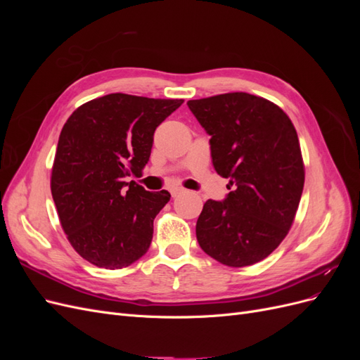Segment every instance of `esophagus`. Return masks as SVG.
Masks as SVG:
<instances>
[{"instance_id": "obj_1", "label": "esophagus", "mask_w": 360, "mask_h": 360, "mask_svg": "<svg viewBox=\"0 0 360 360\" xmlns=\"http://www.w3.org/2000/svg\"><path fill=\"white\" fill-rule=\"evenodd\" d=\"M184 191L183 188H174V189H171V195H172V198H177V197H180V195H183Z\"/></svg>"}]
</instances>
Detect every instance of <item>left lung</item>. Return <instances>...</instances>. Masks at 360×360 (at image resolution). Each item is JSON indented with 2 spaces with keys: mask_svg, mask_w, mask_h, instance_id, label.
Masks as SVG:
<instances>
[{
  "mask_svg": "<svg viewBox=\"0 0 360 360\" xmlns=\"http://www.w3.org/2000/svg\"><path fill=\"white\" fill-rule=\"evenodd\" d=\"M188 106L212 136L216 172L233 189L224 201H205L197 240L225 266L255 264L284 240L300 202L304 167L296 129L278 105L248 93Z\"/></svg>",
  "mask_w": 360,
  "mask_h": 360,
  "instance_id": "left-lung-1",
  "label": "left lung"
}]
</instances>
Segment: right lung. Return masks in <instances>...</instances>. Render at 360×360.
<instances>
[{
  "instance_id": "1",
  "label": "right lung",
  "mask_w": 360,
  "mask_h": 360,
  "mask_svg": "<svg viewBox=\"0 0 360 360\" xmlns=\"http://www.w3.org/2000/svg\"><path fill=\"white\" fill-rule=\"evenodd\" d=\"M181 103L112 93L81 105L63 126L51 192L68 240L89 263L123 269L148 250L171 195L126 180L143 171L156 127Z\"/></svg>"
}]
</instances>
